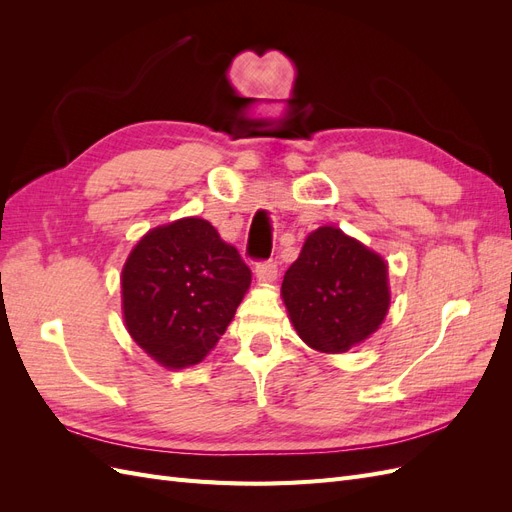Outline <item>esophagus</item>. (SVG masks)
Segmentation results:
<instances>
[{
  "instance_id": "obj_1",
  "label": "esophagus",
  "mask_w": 512,
  "mask_h": 512,
  "mask_svg": "<svg viewBox=\"0 0 512 512\" xmlns=\"http://www.w3.org/2000/svg\"><path fill=\"white\" fill-rule=\"evenodd\" d=\"M256 277H258V282H262V284L273 282L275 277H277V265H275V262L273 260L258 262V265H256Z\"/></svg>"
}]
</instances>
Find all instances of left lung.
Returning <instances> with one entry per match:
<instances>
[{
    "label": "left lung",
    "mask_w": 512,
    "mask_h": 512,
    "mask_svg": "<svg viewBox=\"0 0 512 512\" xmlns=\"http://www.w3.org/2000/svg\"><path fill=\"white\" fill-rule=\"evenodd\" d=\"M282 299L309 348L348 352L376 333L389 312V267L361 241L322 226L286 271Z\"/></svg>",
    "instance_id": "left-lung-1"
}]
</instances>
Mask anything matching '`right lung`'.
<instances>
[{
    "label": "right lung",
    "mask_w": 512,
    "mask_h": 512,
    "mask_svg": "<svg viewBox=\"0 0 512 512\" xmlns=\"http://www.w3.org/2000/svg\"><path fill=\"white\" fill-rule=\"evenodd\" d=\"M252 284L237 247L207 220L149 230L121 271L123 320L153 361L183 369L218 344Z\"/></svg>",
    "instance_id": "obj_1"
}]
</instances>
